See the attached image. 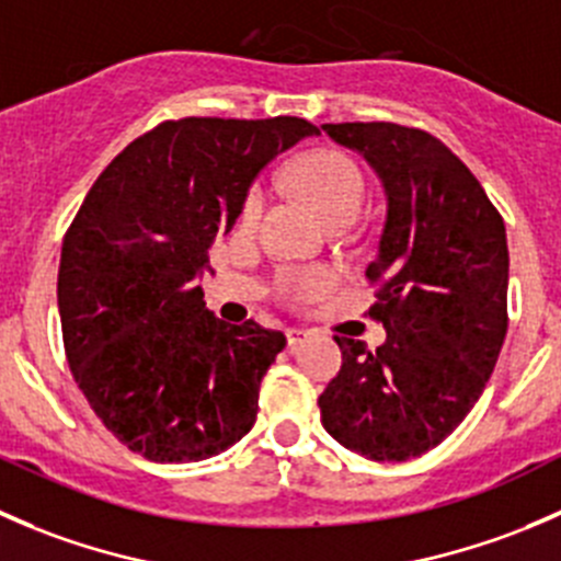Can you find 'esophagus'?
<instances>
[{
    "mask_svg": "<svg viewBox=\"0 0 561 561\" xmlns=\"http://www.w3.org/2000/svg\"><path fill=\"white\" fill-rule=\"evenodd\" d=\"M308 335L310 332L308 330H302V327H288L286 330V341H288V348H297V346H302L305 341H308Z\"/></svg>",
    "mask_w": 561,
    "mask_h": 561,
    "instance_id": "esophagus-1",
    "label": "esophagus"
}]
</instances>
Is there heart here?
<instances>
[{
  "label": "heart",
  "instance_id": "heart-1",
  "mask_svg": "<svg viewBox=\"0 0 561 561\" xmlns=\"http://www.w3.org/2000/svg\"><path fill=\"white\" fill-rule=\"evenodd\" d=\"M294 185L299 187L305 198L321 213V218L332 220L341 215H354L365 204V174L357 160L337 149H316V152L302 154L294 165ZM264 209L262 185H253L242 202V220L256 224ZM280 294L291 302H308L324 294L335 283V273L327 267L310 270H286L280 275Z\"/></svg>",
  "mask_w": 561,
  "mask_h": 561
}]
</instances>
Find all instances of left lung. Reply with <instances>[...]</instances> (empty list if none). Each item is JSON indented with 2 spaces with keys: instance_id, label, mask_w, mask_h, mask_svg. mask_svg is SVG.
<instances>
[{
  "instance_id": "1",
  "label": "left lung",
  "mask_w": 561,
  "mask_h": 561,
  "mask_svg": "<svg viewBox=\"0 0 561 561\" xmlns=\"http://www.w3.org/2000/svg\"><path fill=\"white\" fill-rule=\"evenodd\" d=\"M379 174L387 218L370 319L387 341L370 352L337 337L343 365L319 396L321 425L370 461L434 450L485 390L507 335V234L477 176L431 133L396 122L321 125Z\"/></svg>"
}]
</instances>
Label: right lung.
<instances>
[{
	"mask_svg": "<svg viewBox=\"0 0 561 561\" xmlns=\"http://www.w3.org/2000/svg\"><path fill=\"white\" fill-rule=\"evenodd\" d=\"M316 133L299 116L160 122L87 193L59 259L65 354L127 450L204 461L256 423L259 387L286 335L215 319L196 278L264 165Z\"/></svg>",
	"mask_w": 561,
	"mask_h": 561,
	"instance_id": "right-lung-1",
	"label": "right lung"
}]
</instances>
